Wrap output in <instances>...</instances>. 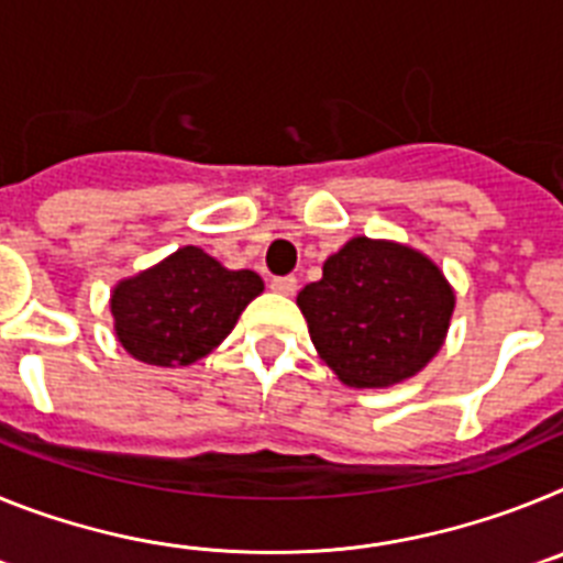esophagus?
<instances>
[{
	"instance_id": "obj_1",
	"label": "esophagus",
	"mask_w": 563,
	"mask_h": 563,
	"mask_svg": "<svg viewBox=\"0 0 563 563\" xmlns=\"http://www.w3.org/2000/svg\"><path fill=\"white\" fill-rule=\"evenodd\" d=\"M271 290L278 292V296H292L298 290V282L292 276H282V278H273L271 282Z\"/></svg>"
}]
</instances>
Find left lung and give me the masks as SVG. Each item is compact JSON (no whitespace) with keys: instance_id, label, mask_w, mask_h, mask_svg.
I'll return each instance as SVG.
<instances>
[{"instance_id":"1","label":"left lung","mask_w":563,"mask_h":563,"mask_svg":"<svg viewBox=\"0 0 563 563\" xmlns=\"http://www.w3.org/2000/svg\"><path fill=\"white\" fill-rule=\"evenodd\" d=\"M318 357L355 389H386L431 363L449 335L454 287L434 258L352 236L296 298Z\"/></svg>"}]
</instances>
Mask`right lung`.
Segmentation results:
<instances>
[{"mask_svg": "<svg viewBox=\"0 0 563 563\" xmlns=\"http://www.w3.org/2000/svg\"><path fill=\"white\" fill-rule=\"evenodd\" d=\"M262 290L258 273L228 271L202 247L186 245L114 285V338L148 366H191L231 335Z\"/></svg>", "mask_w": 563, "mask_h": 563, "instance_id": "add662e5", "label": "right lung"}]
</instances>
